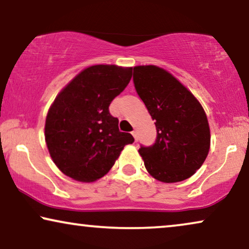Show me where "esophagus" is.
Masks as SVG:
<instances>
[{
  "instance_id": "esophagus-1",
  "label": "esophagus",
  "mask_w": 249,
  "mask_h": 249,
  "mask_svg": "<svg viewBox=\"0 0 249 249\" xmlns=\"http://www.w3.org/2000/svg\"><path fill=\"white\" fill-rule=\"evenodd\" d=\"M131 135H132V136H134L135 141H136V142H137V132H136V131H132V132H131Z\"/></svg>"
}]
</instances>
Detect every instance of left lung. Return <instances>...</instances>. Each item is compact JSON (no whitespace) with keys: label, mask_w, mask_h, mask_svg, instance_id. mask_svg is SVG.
I'll return each mask as SVG.
<instances>
[{"label":"left lung","mask_w":249,"mask_h":249,"mask_svg":"<svg viewBox=\"0 0 249 249\" xmlns=\"http://www.w3.org/2000/svg\"><path fill=\"white\" fill-rule=\"evenodd\" d=\"M134 84L158 131L154 145L139 148L146 170L166 183L190 178L210 151L203 107L177 78L156 66L135 67Z\"/></svg>","instance_id":"1"}]
</instances>
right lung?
<instances>
[{"label":"right lung","instance_id":"right-lung-1","mask_svg":"<svg viewBox=\"0 0 249 249\" xmlns=\"http://www.w3.org/2000/svg\"><path fill=\"white\" fill-rule=\"evenodd\" d=\"M132 68L96 64L78 73L57 94L45 121L50 155L64 175L91 182L110 171L134 137L119 130L111 102L127 87Z\"/></svg>","mask_w":249,"mask_h":249}]
</instances>
